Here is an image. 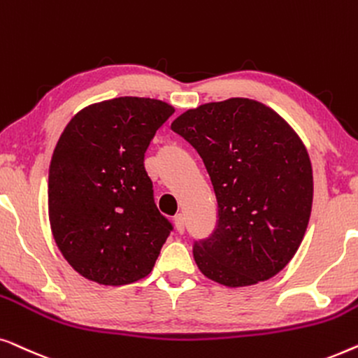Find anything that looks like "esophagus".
Instances as JSON below:
<instances>
[{
	"label": "esophagus",
	"instance_id": "1",
	"mask_svg": "<svg viewBox=\"0 0 358 358\" xmlns=\"http://www.w3.org/2000/svg\"><path fill=\"white\" fill-rule=\"evenodd\" d=\"M173 222H175V227H177V230H178V234H183V231H185V215L177 214V215H175Z\"/></svg>",
	"mask_w": 358,
	"mask_h": 358
}]
</instances>
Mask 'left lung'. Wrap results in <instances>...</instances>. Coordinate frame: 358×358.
Returning <instances> with one entry per match:
<instances>
[{
	"label": "left lung",
	"instance_id": "8db88e82",
	"mask_svg": "<svg viewBox=\"0 0 358 358\" xmlns=\"http://www.w3.org/2000/svg\"><path fill=\"white\" fill-rule=\"evenodd\" d=\"M172 129L198 150L219 204L217 229L193 250L201 273L227 287L274 278L308 227L313 169L303 141L278 112L245 97L186 110Z\"/></svg>",
	"mask_w": 358,
	"mask_h": 358
}]
</instances>
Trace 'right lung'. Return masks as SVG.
<instances>
[{
  "mask_svg": "<svg viewBox=\"0 0 358 358\" xmlns=\"http://www.w3.org/2000/svg\"><path fill=\"white\" fill-rule=\"evenodd\" d=\"M175 108L148 97L87 105L66 124L48 172V219L69 266L100 285L150 274L172 230L159 213L144 152Z\"/></svg>",
  "mask_w": 358,
  "mask_h": 358,
  "instance_id": "add662e5",
  "label": "right lung"
}]
</instances>
